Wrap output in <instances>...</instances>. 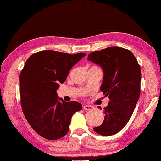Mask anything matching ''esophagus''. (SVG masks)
<instances>
[{
	"label": "esophagus",
	"mask_w": 161,
	"mask_h": 161,
	"mask_svg": "<svg viewBox=\"0 0 161 161\" xmlns=\"http://www.w3.org/2000/svg\"><path fill=\"white\" fill-rule=\"evenodd\" d=\"M83 109L86 111H92L94 109V107L90 105H85L83 106Z\"/></svg>",
	"instance_id": "34e87169"
}]
</instances>
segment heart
<instances>
[{
    "label": "heart",
    "mask_w": 161,
    "mask_h": 161,
    "mask_svg": "<svg viewBox=\"0 0 161 161\" xmlns=\"http://www.w3.org/2000/svg\"><path fill=\"white\" fill-rule=\"evenodd\" d=\"M90 69H100L97 66H92L90 67ZM100 70H101V69H100Z\"/></svg>",
    "instance_id": "obj_1"
}]
</instances>
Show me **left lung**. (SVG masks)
Wrapping results in <instances>:
<instances>
[{
	"label": "left lung",
	"instance_id": "obj_1",
	"mask_svg": "<svg viewBox=\"0 0 161 161\" xmlns=\"http://www.w3.org/2000/svg\"><path fill=\"white\" fill-rule=\"evenodd\" d=\"M87 59L103 69L100 90L109 98L104 121L93 130L100 135H115L128 123L139 98L140 66L129 50L117 46L91 53Z\"/></svg>",
	"mask_w": 161,
	"mask_h": 161
}]
</instances>
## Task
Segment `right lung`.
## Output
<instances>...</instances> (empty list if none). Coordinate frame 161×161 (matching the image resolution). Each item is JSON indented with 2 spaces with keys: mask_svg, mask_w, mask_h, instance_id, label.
Wrapping results in <instances>:
<instances>
[{
  "mask_svg": "<svg viewBox=\"0 0 161 161\" xmlns=\"http://www.w3.org/2000/svg\"><path fill=\"white\" fill-rule=\"evenodd\" d=\"M85 56L43 50L33 54L24 64L19 76L22 111L31 128L45 139L54 140L65 136L73 114L82 109L79 102L59 99L57 90Z\"/></svg>",
  "mask_w": 161,
  "mask_h": 161,
  "instance_id": "right-lung-1",
  "label": "right lung"
}]
</instances>
